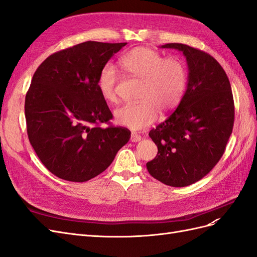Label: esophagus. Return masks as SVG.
<instances>
[{
	"label": "esophagus",
	"instance_id": "1",
	"mask_svg": "<svg viewBox=\"0 0 257 257\" xmlns=\"http://www.w3.org/2000/svg\"><path fill=\"white\" fill-rule=\"evenodd\" d=\"M141 141H142V136L141 135H138L136 133H132V135H131V142L132 143H138V142H141Z\"/></svg>",
	"mask_w": 257,
	"mask_h": 257
}]
</instances>
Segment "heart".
<instances>
[{"instance_id":"heart-1","label":"heart","mask_w":257,"mask_h":257,"mask_svg":"<svg viewBox=\"0 0 257 257\" xmlns=\"http://www.w3.org/2000/svg\"><path fill=\"white\" fill-rule=\"evenodd\" d=\"M121 68L142 81L138 103L125 104L114 110L120 125L133 131L150 126L158 119L160 110L167 112L179 104L186 85V71L182 62L148 47H137L120 58ZM118 73L111 64H106L97 78V89L106 102L116 100Z\"/></svg>"}]
</instances>
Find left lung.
I'll return each instance as SVG.
<instances>
[{
	"label": "left lung",
	"instance_id": "left-lung-1",
	"mask_svg": "<svg viewBox=\"0 0 257 257\" xmlns=\"http://www.w3.org/2000/svg\"><path fill=\"white\" fill-rule=\"evenodd\" d=\"M161 48L183 53L188 84L176 110L150 131L158 155L147 169L162 183L182 188L203 179L222 158L234 126V98L226 73L210 54L178 43Z\"/></svg>",
	"mask_w": 257,
	"mask_h": 257
}]
</instances>
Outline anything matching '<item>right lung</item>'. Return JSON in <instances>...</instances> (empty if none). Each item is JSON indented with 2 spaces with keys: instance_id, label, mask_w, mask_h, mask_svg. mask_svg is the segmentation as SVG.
I'll use <instances>...</instances> for the list:
<instances>
[{
  "instance_id": "1",
  "label": "right lung",
  "mask_w": 257,
  "mask_h": 257,
  "mask_svg": "<svg viewBox=\"0 0 257 257\" xmlns=\"http://www.w3.org/2000/svg\"><path fill=\"white\" fill-rule=\"evenodd\" d=\"M125 45L84 42L51 54L34 73L25 103L28 136L54 176L88 181L130 141L125 127L98 126L112 119L97 89L98 75Z\"/></svg>"
}]
</instances>
